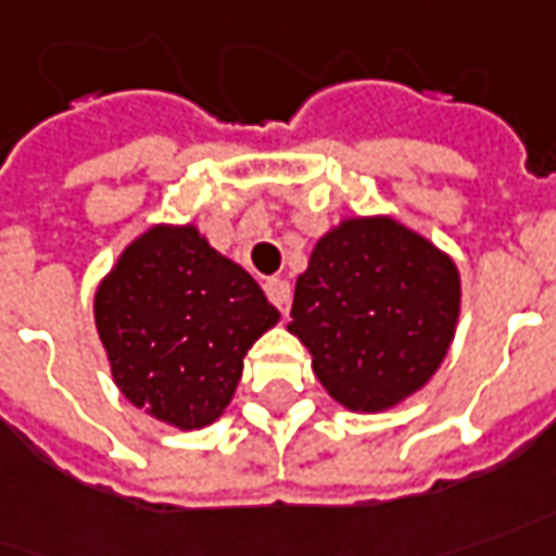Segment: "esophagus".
<instances>
[{"label":"esophagus","instance_id":"esophagus-1","mask_svg":"<svg viewBox=\"0 0 556 556\" xmlns=\"http://www.w3.org/2000/svg\"><path fill=\"white\" fill-rule=\"evenodd\" d=\"M264 292L270 298V304L279 309V313H289V304H292V289H289V282L286 279L270 277L264 282Z\"/></svg>","mask_w":556,"mask_h":556}]
</instances>
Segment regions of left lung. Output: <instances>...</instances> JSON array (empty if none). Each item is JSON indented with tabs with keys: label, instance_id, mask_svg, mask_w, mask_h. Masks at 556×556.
Segmentation results:
<instances>
[{
	"label": "left lung",
	"instance_id": "obj_1",
	"mask_svg": "<svg viewBox=\"0 0 556 556\" xmlns=\"http://www.w3.org/2000/svg\"><path fill=\"white\" fill-rule=\"evenodd\" d=\"M459 319V270L402 222L343 218L294 282L292 323L338 405L377 414L429 383Z\"/></svg>",
	"mask_w": 556,
	"mask_h": 556
}]
</instances>
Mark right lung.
<instances>
[{
    "label": "right lung",
    "instance_id": "add662e5",
    "mask_svg": "<svg viewBox=\"0 0 556 556\" xmlns=\"http://www.w3.org/2000/svg\"><path fill=\"white\" fill-rule=\"evenodd\" d=\"M93 319L124 399L176 429H203L225 414L243 356L279 313L194 225H154L100 282Z\"/></svg>",
    "mask_w": 556,
    "mask_h": 556
}]
</instances>
